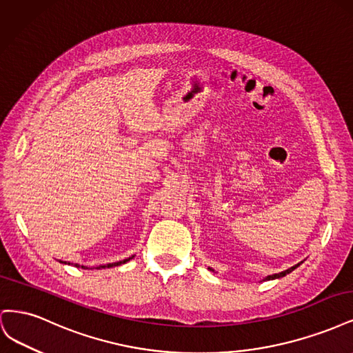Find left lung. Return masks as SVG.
<instances>
[{"mask_svg":"<svg viewBox=\"0 0 353 353\" xmlns=\"http://www.w3.org/2000/svg\"><path fill=\"white\" fill-rule=\"evenodd\" d=\"M301 265V263H297V265H294V266H292V268H288V270H285V271H283V272H280V274H274V275H270L268 279L266 280H274V279H281V276H284V275H287V274H290L293 270H296L297 266Z\"/></svg>","mask_w":353,"mask_h":353,"instance_id":"8db88e82","label":"left lung"}]
</instances>
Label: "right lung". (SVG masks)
<instances>
[{
	"label": "right lung",
	"instance_id": "add662e5",
	"mask_svg": "<svg viewBox=\"0 0 353 353\" xmlns=\"http://www.w3.org/2000/svg\"><path fill=\"white\" fill-rule=\"evenodd\" d=\"M131 259V258H130ZM130 259H125V261H119V262H114V263H109V265H101V266H99V270H101V268H105V266H108V268H112V266H117V265H122V263H125V262H128V261H130ZM66 263V262H65ZM77 266H78V268H79V265L77 263ZM81 268L82 270H85V268H87V266H81Z\"/></svg>",
	"mask_w": 353,
	"mask_h": 353
}]
</instances>
